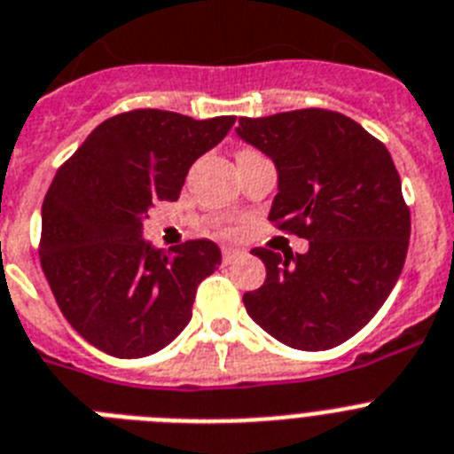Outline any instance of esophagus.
<instances>
[{"instance_id": "esophagus-1", "label": "esophagus", "mask_w": 454, "mask_h": 454, "mask_svg": "<svg viewBox=\"0 0 454 454\" xmlns=\"http://www.w3.org/2000/svg\"><path fill=\"white\" fill-rule=\"evenodd\" d=\"M243 250L241 247H234V246H224L223 247V262L224 264H231V262H234V259H239V257H243Z\"/></svg>"}]
</instances>
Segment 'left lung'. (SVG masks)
I'll return each instance as SVG.
<instances>
[{"label":"left lung","instance_id":"1","mask_svg":"<svg viewBox=\"0 0 454 454\" xmlns=\"http://www.w3.org/2000/svg\"><path fill=\"white\" fill-rule=\"evenodd\" d=\"M236 135L275 165L270 223L309 241L303 254L253 250L266 280L243 294L247 315L286 347H338L377 315L404 266L411 215L393 158L354 119L317 107L243 116Z\"/></svg>","mask_w":454,"mask_h":454}]
</instances>
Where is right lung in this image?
<instances>
[{"label":"right lung","mask_w":454,"mask_h":454,"mask_svg":"<svg viewBox=\"0 0 454 454\" xmlns=\"http://www.w3.org/2000/svg\"><path fill=\"white\" fill-rule=\"evenodd\" d=\"M234 121L123 112L57 169L43 200L41 266L89 344L114 358H145L188 326L197 286L223 262L220 247L200 239L165 253L145 239V220L156 201L179 200L190 165Z\"/></svg>","instance_id":"1"}]
</instances>
